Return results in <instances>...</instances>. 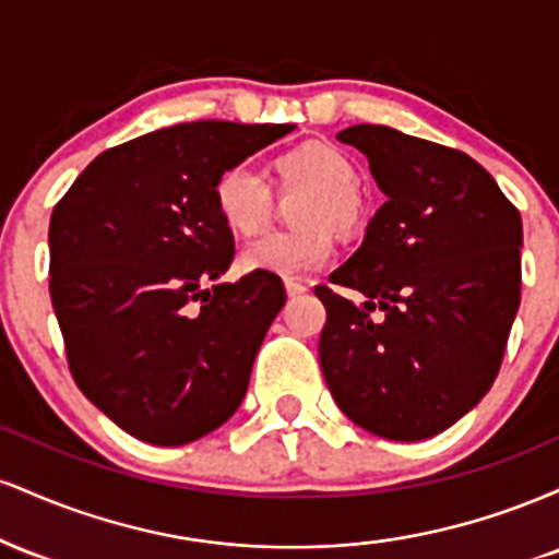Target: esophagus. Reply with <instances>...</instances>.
<instances>
[{
  "label": "esophagus",
  "mask_w": 559,
  "mask_h": 559,
  "mask_svg": "<svg viewBox=\"0 0 559 559\" xmlns=\"http://www.w3.org/2000/svg\"><path fill=\"white\" fill-rule=\"evenodd\" d=\"M305 292H307V286L301 284V281L286 278V294H288V297H301Z\"/></svg>",
  "instance_id": "obj_1"
}]
</instances>
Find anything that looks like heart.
<instances>
[{
	"mask_svg": "<svg viewBox=\"0 0 559 559\" xmlns=\"http://www.w3.org/2000/svg\"><path fill=\"white\" fill-rule=\"evenodd\" d=\"M271 176L278 194L301 191L294 207L299 228L267 234L241 252L249 273L299 278L325 265L342 236L360 234L368 221V204L357 189L355 159L342 146L323 139H307L271 159ZM213 204L221 223L236 236H254L273 215V191L254 170L230 165L215 178Z\"/></svg>",
	"mask_w": 559,
	"mask_h": 559,
	"instance_id": "1",
	"label": "heart"
}]
</instances>
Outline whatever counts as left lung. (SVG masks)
Masks as SVG:
<instances>
[{
  "instance_id": "left-lung-1",
  "label": "left lung",
  "mask_w": 559,
  "mask_h": 559,
  "mask_svg": "<svg viewBox=\"0 0 559 559\" xmlns=\"http://www.w3.org/2000/svg\"><path fill=\"white\" fill-rule=\"evenodd\" d=\"M338 141L370 163L386 202L329 286L318 355L342 413L391 441H420L471 413L491 389L521 305L523 223L465 152L386 126ZM382 310L381 319L372 312Z\"/></svg>"
}]
</instances>
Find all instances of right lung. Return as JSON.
Returning a JSON list of instances; mask_svg holds the SVG:
<instances>
[{
    "label": "right lung",
    "mask_w": 559,
    "mask_h": 559,
    "mask_svg": "<svg viewBox=\"0 0 559 559\" xmlns=\"http://www.w3.org/2000/svg\"><path fill=\"white\" fill-rule=\"evenodd\" d=\"M288 131L159 128L102 152L55 204L49 294L68 368L88 402L146 444L202 439L247 394L286 292L265 273L204 286L234 260L213 186Z\"/></svg>",
    "instance_id": "1"
}]
</instances>
